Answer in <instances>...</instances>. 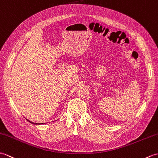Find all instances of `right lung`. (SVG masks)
Here are the masks:
<instances>
[{"mask_svg": "<svg viewBox=\"0 0 158 158\" xmlns=\"http://www.w3.org/2000/svg\"><path fill=\"white\" fill-rule=\"evenodd\" d=\"M27 120V121H29L28 120ZM29 122H30V123H31V124H38L37 123H34V122H30V121H29ZM38 124H42V123H41V124H40V123H39Z\"/></svg>", "mask_w": 158, "mask_h": 158, "instance_id": "add662e5", "label": "right lung"}]
</instances>
